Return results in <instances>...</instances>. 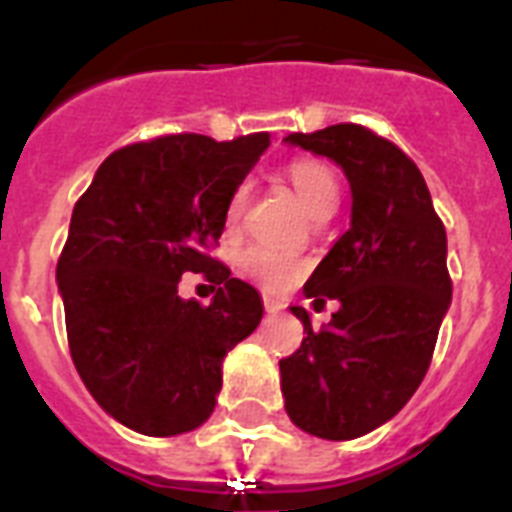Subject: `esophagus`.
I'll return each mask as SVG.
<instances>
[{
	"mask_svg": "<svg viewBox=\"0 0 512 512\" xmlns=\"http://www.w3.org/2000/svg\"><path fill=\"white\" fill-rule=\"evenodd\" d=\"M263 305H265V311H268V313L284 311V303H281V300H276L273 295H263Z\"/></svg>",
	"mask_w": 512,
	"mask_h": 512,
	"instance_id": "esophagus-1",
	"label": "esophagus"
}]
</instances>
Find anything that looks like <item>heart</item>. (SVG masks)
<instances>
[{"mask_svg": "<svg viewBox=\"0 0 512 512\" xmlns=\"http://www.w3.org/2000/svg\"><path fill=\"white\" fill-rule=\"evenodd\" d=\"M287 177L292 188H295L297 199L303 201V207L311 215H319L324 209H335L337 177L327 164L319 162V159H297V162H292L287 167ZM247 196V183H239L233 188L228 207H225V220H228V225H239L241 215L247 209ZM239 265L241 271L252 276L255 281H260L265 289L287 287L289 281L300 276V271H303V263L295 255L281 252V249L263 247V244L244 249L239 257Z\"/></svg>", "mask_w": 512, "mask_h": 512, "instance_id": "obj_1", "label": "heart"}]
</instances>
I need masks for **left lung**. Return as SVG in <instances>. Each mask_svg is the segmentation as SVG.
Instances as JSON below:
<instances>
[{
	"instance_id": "left-lung-1",
	"label": "left lung",
	"mask_w": 512,
	"mask_h": 512,
	"mask_svg": "<svg viewBox=\"0 0 512 512\" xmlns=\"http://www.w3.org/2000/svg\"><path fill=\"white\" fill-rule=\"evenodd\" d=\"M287 143L329 156L353 193L350 228L305 284L313 305L340 308L321 329L295 305L305 335L281 358V393L297 428L350 441L380 428L420 388L452 303L446 231L417 164L361 124L292 132Z\"/></svg>"
}]
</instances>
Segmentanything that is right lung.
Wrapping results in <instances>:
<instances>
[{
    "mask_svg": "<svg viewBox=\"0 0 512 512\" xmlns=\"http://www.w3.org/2000/svg\"><path fill=\"white\" fill-rule=\"evenodd\" d=\"M268 132L217 140L159 135L100 164L71 215L58 260L71 358L92 398L143 436L199 428L215 409L225 353L255 332L263 303L212 257L233 188ZM183 272L216 297L183 301Z\"/></svg>",
    "mask_w": 512,
    "mask_h": 512,
    "instance_id": "right-lung-1",
    "label": "right lung"
}]
</instances>
